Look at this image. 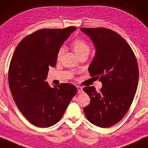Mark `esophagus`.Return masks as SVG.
<instances>
[{
    "label": "esophagus",
    "mask_w": 148,
    "mask_h": 148,
    "mask_svg": "<svg viewBox=\"0 0 148 148\" xmlns=\"http://www.w3.org/2000/svg\"><path fill=\"white\" fill-rule=\"evenodd\" d=\"M76 88H77V89H78V93H82V88L81 86H76Z\"/></svg>",
    "instance_id": "obj_1"
}]
</instances>
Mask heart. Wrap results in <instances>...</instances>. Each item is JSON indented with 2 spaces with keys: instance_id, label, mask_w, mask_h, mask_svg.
I'll return each instance as SVG.
<instances>
[{
  "instance_id": "heart-1",
  "label": "heart",
  "mask_w": 148,
  "mask_h": 148,
  "mask_svg": "<svg viewBox=\"0 0 148 148\" xmlns=\"http://www.w3.org/2000/svg\"><path fill=\"white\" fill-rule=\"evenodd\" d=\"M72 46L77 56H79L84 54H89L90 51V47L88 44L84 40L81 38H76L72 42ZM64 52V48L62 46L59 48L56 54L57 60H60Z\"/></svg>"
}]
</instances>
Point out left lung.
<instances>
[{
  "mask_svg": "<svg viewBox=\"0 0 148 148\" xmlns=\"http://www.w3.org/2000/svg\"><path fill=\"white\" fill-rule=\"evenodd\" d=\"M96 49L88 71L102 83L100 92L94 86L83 88L90 98L84 108L87 119L100 127H109L123 118L130 107L138 87L139 70L133 50L114 30L82 28Z\"/></svg>",
  "mask_w": 148,
  "mask_h": 148,
  "instance_id": "8db88e82",
  "label": "left lung"
}]
</instances>
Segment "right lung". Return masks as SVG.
I'll return each instance as SVG.
<instances>
[{
  "instance_id": "right-lung-1",
  "label": "right lung",
  "mask_w": 148,
  "mask_h": 148,
  "mask_svg": "<svg viewBox=\"0 0 148 148\" xmlns=\"http://www.w3.org/2000/svg\"><path fill=\"white\" fill-rule=\"evenodd\" d=\"M76 27L36 30L20 42L8 70L10 90L23 116L40 127H48L60 120L78 90L71 84L51 88L46 81L49 67L56 64L61 45Z\"/></svg>"
}]
</instances>
